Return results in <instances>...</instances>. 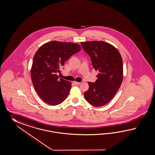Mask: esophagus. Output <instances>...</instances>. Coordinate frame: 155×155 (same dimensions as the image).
<instances>
[{
    "instance_id": "esophagus-1",
    "label": "esophagus",
    "mask_w": 155,
    "mask_h": 155,
    "mask_svg": "<svg viewBox=\"0 0 155 155\" xmlns=\"http://www.w3.org/2000/svg\"><path fill=\"white\" fill-rule=\"evenodd\" d=\"M73 83L74 84H76V85H79V84H80V82H74Z\"/></svg>"
}]
</instances>
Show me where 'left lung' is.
Masks as SVG:
<instances>
[{"mask_svg": "<svg viewBox=\"0 0 155 155\" xmlns=\"http://www.w3.org/2000/svg\"><path fill=\"white\" fill-rule=\"evenodd\" d=\"M91 58L92 66L99 73L95 82H89L84 98L92 105L100 107L113 98L123 81V65L119 52L114 46L104 41L81 42Z\"/></svg>", "mask_w": 155, "mask_h": 155, "instance_id": "1", "label": "left lung"}]
</instances>
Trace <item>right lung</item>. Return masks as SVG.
Segmentation results:
<instances>
[{"label": "right lung", "mask_w": 155, "mask_h": 155, "mask_svg": "<svg viewBox=\"0 0 155 155\" xmlns=\"http://www.w3.org/2000/svg\"><path fill=\"white\" fill-rule=\"evenodd\" d=\"M81 49L77 44L53 41L42 45L35 53L31 77L38 95L46 104L57 105L68 96L72 84L57 74L61 73L65 61Z\"/></svg>", "instance_id": "add662e5"}]
</instances>
